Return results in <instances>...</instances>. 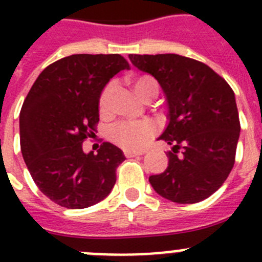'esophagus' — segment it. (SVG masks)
<instances>
[{
	"instance_id": "34e87169",
	"label": "esophagus",
	"mask_w": 262,
	"mask_h": 262,
	"mask_svg": "<svg viewBox=\"0 0 262 262\" xmlns=\"http://www.w3.org/2000/svg\"><path fill=\"white\" fill-rule=\"evenodd\" d=\"M142 155H144V151H124V156L126 157L142 156Z\"/></svg>"
}]
</instances>
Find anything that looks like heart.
I'll use <instances>...</instances> for the list:
<instances>
[{
  "label": "heart",
  "instance_id": "obj_1",
  "mask_svg": "<svg viewBox=\"0 0 262 262\" xmlns=\"http://www.w3.org/2000/svg\"><path fill=\"white\" fill-rule=\"evenodd\" d=\"M129 84L133 88L136 97L149 102L159 94V84L152 76L140 75L135 76L129 80ZM114 90V85H106L99 97V107L105 111L110 102L111 94ZM156 134V128L154 124L148 120H138V122H122L111 128V139L120 147L126 149H140L144 147Z\"/></svg>",
  "mask_w": 262,
  "mask_h": 262
}]
</instances>
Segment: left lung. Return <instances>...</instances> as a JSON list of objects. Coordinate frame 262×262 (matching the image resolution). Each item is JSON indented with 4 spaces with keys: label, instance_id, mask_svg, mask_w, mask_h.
<instances>
[{
    "label": "left lung",
    "instance_id": "left-lung-1",
    "mask_svg": "<svg viewBox=\"0 0 262 262\" xmlns=\"http://www.w3.org/2000/svg\"><path fill=\"white\" fill-rule=\"evenodd\" d=\"M128 57L139 71L156 78L168 106L169 122L159 140L172 145V151L166 152L165 172L151 176L149 184L176 203L209 198L235 164L240 120L233 90L210 67L181 55Z\"/></svg>",
    "mask_w": 262,
    "mask_h": 262
}]
</instances>
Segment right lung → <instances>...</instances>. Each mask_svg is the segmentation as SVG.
Masks as SVG:
<instances>
[{
    "label": "right lung",
    "instance_id": "1",
    "mask_svg": "<svg viewBox=\"0 0 262 262\" xmlns=\"http://www.w3.org/2000/svg\"><path fill=\"white\" fill-rule=\"evenodd\" d=\"M128 62L118 53L71 55L52 62L30 89L19 114L20 151L39 190L67 209L105 200L126 157L105 142L97 154L82 143L99 120V97Z\"/></svg>",
    "mask_w": 262,
    "mask_h": 262
}]
</instances>
